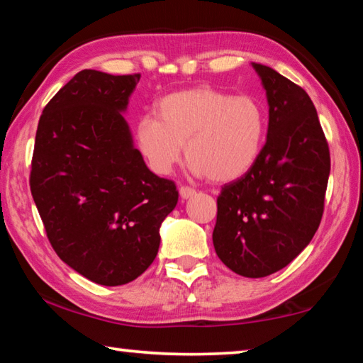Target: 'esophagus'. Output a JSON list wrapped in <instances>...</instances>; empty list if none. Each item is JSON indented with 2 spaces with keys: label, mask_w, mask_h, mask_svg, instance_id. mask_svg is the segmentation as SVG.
Here are the masks:
<instances>
[{
  "label": "esophagus",
  "mask_w": 363,
  "mask_h": 363,
  "mask_svg": "<svg viewBox=\"0 0 363 363\" xmlns=\"http://www.w3.org/2000/svg\"><path fill=\"white\" fill-rule=\"evenodd\" d=\"M195 194H196L195 189H192V187H187V186H181V187H179V195H181L182 200L192 199V196H194Z\"/></svg>",
  "instance_id": "34e87169"
}]
</instances>
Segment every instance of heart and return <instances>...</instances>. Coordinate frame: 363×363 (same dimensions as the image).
I'll return each instance as SVG.
<instances>
[{"mask_svg":"<svg viewBox=\"0 0 363 363\" xmlns=\"http://www.w3.org/2000/svg\"><path fill=\"white\" fill-rule=\"evenodd\" d=\"M266 131V110L255 97L199 86L164 96L157 116L144 115L138 121L134 140L158 176L173 171L186 144L190 173L223 184L240 179L255 167Z\"/></svg>","mask_w":363,"mask_h":363,"instance_id":"heart-1","label":"heart"}]
</instances>
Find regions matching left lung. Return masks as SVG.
Instances as JSON below:
<instances>
[{"instance_id": "8db88e82", "label": "left lung", "mask_w": 363, "mask_h": 363, "mask_svg": "<svg viewBox=\"0 0 363 363\" xmlns=\"http://www.w3.org/2000/svg\"><path fill=\"white\" fill-rule=\"evenodd\" d=\"M251 65L266 89L267 139L255 167L218 196L213 245L233 272L261 279L288 266L320 225L330 150L306 91L267 65Z\"/></svg>"}]
</instances>
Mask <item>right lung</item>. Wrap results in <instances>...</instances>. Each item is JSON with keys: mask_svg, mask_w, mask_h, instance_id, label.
Instances as JSON below:
<instances>
[{"mask_svg": "<svg viewBox=\"0 0 363 363\" xmlns=\"http://www.w3.org/2000/svg\"><path fill=\"white\" fill-rule=\"evenodd\" d=\"M140 75L82 70L40 116L30 190L54 251L94 284L144 274L177 203L173 181L147 168L123 113Z\"/></svg>", "mask_w": 363, "mask_h": 363, "instance_id": "obj_1", "label": "right lung"}]
</instances>
